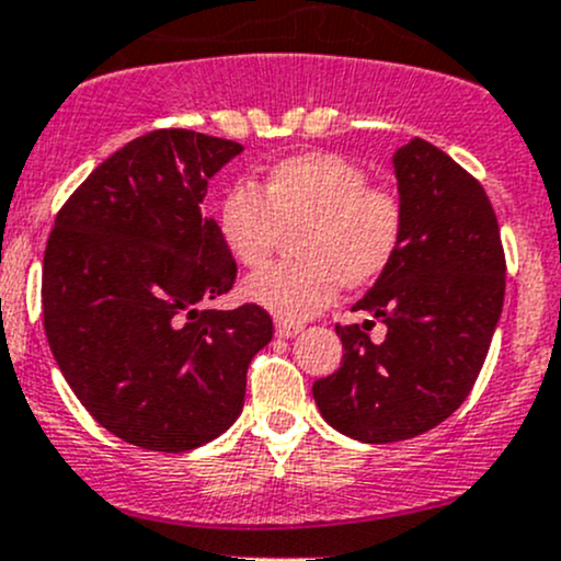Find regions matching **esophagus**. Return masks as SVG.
<instances>
[{
  "instance_id": "34e87169",
  "label": "esophagus",
  "mask_w": 561,
  "mask_h": 561,
  "mask_svg": "<svg viewBox=\"0 0 561 561\" xmlns=\"http://www.w3.org/2000/svg\"><path fill=\"white\" fill-rule=\"evenodd\" d=\"M302 332V327H299V323H294V321H283V319H278L275 321V334H278V337H297V334Z\"/></svg>"
}]
</instances>
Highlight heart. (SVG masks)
Instances as JSON below:
<instances>
[{
    "label": "heart",
    "instance_id": "b5f03b06",
    "mask_svg": "<svg viewBox=\"0 0 561 561\" xmlns=\"http://www.w3.org/2000/svg\"><path fill=\"white\" fill-rule=\"evenodd\" d=\"M340 153L313 151L275 161L256 188L232 186L218 205V234L242 267H262L283 232L294 262L251 275L242 294L283 321L321 313L337 288L373 286L397 259L405 207L391 188Z\"/></svg>",
    "mask_w": 561,
    "mask_h": 561
}]
</instances>
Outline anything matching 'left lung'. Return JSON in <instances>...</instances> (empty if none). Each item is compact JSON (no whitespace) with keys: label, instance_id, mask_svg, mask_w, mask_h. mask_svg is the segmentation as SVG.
<instances>
[{"label":"left lung","instance_id":"8db88e82","mask_svg":"<svg viewBox=\"0 0 561 561\" xmlns=\"http://www.w3.org/2000/svg\"><path fill=\"white\" fill-rule=\"evenodd\" d=\"M394 175L400 253L354 305L386 323V340H369V321L334 327L343 362L313 383L323 421L362 443L408 440L446 421L481 373L505 299V253L481 183L421 137L394 153Z\"/></svg>","mask_w":561,"mask_h":561}]
</instances>
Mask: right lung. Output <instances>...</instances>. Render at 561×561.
<instances>
[{"label": "right lung", "mask_w": 561, "mask_h": 561, "mask_svg": "<svg viewBox=\"0 0 561 561\" xmlns=\"http://www.w3.org/2000/svg\"><path fill=\"white\" fill-rule=\"evenodd\" d=\"M240 142L156 129L102 161L56 216L43 262L48 345L83 408L131 446L183 454L242 413L259 305L213 310L238 264L202 213Z\"/></svg>", "instance_id": "obj_1"}]
</instances>
